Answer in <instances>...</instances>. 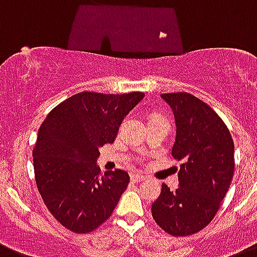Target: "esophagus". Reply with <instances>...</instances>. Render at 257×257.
Here are the masks:
<instances>
[{
  "instance_id": "esophagus-1",
  "label": "esophagus",
  "mask_w": 257,
  "mask_h": 257,
  "mask_svg": "<svg viewBox=\"0 0 257 257\" xmlns=\"http://www.w3.org/2000/svg\"><path fill=\"white\" fill-rule=\"evenodd\" d=\"M146 179V176L144 175H139V174H133L132 176H131V180H132L133 183H140V182H144Z\"/></svg>"
}]
</instances>
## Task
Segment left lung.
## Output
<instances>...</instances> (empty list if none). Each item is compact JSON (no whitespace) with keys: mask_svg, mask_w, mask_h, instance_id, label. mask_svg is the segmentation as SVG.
Masks as SVG:
<instances>
[{"mask_svg":"<svg viewBox=\"0 0 257 257\" xmlns=\"http://www.w3.org/2000/svg\"><path fill=\"white\" fill-rule=\"evenodd\" d=\"M176 124L172 157L182 162L179 188L162 184L152 214L174 236L201 231L218 212L234 176V141L227 126L206 103L188 92L162 94Z\"/></svg>","mask_w":257,"mask_h":257,"instance_id":"left-lung-1","label":"left lung"}]
</instances>
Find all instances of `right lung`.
I'll use <instances>...</instances> for the list:
<instances>
[{
  "label": "right lung",
  "instance_id": "right-lung-1",
  "mask_svg": "<svg viewBox=\"0 0 257 257\" xmlns=\"http://www.w3.org/2000/svg\"><path fill=\"white\" fill-rule=\"evenodd\" d=\"M144 92L83 91L49 112L32 152L38 189L52 215L68 230L86 234L111 217L128 187L122 170L100 175L99 148L112 144L124 117Z\"/></svg>",
  "mask_w": 257,
  "mask_h": 257
}]
</instances>
